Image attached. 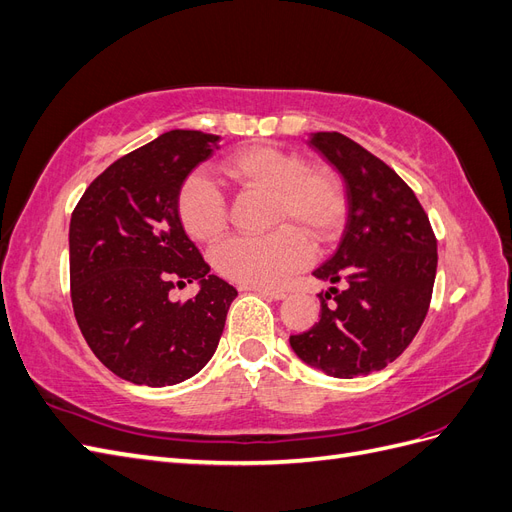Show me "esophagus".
Returning a JSON list of instances; mask_svg holds the SVG:
<instances>
[{
  "label": "esophagus",
  "mask_w": 512,
  "mask_h": 512,
  "mask_svg": "<svg viewBox=\"0 0 512 512\" xmlns=\"http://www.w3.org/2000/svg\"><path fill=\"white\" fill-rule=\"evenodd\" d=\"M243 290H254V292H260L265 294V297L269 299H275V301H282L288 297L286 290H277V288H262V286H243Z\"/></svg>",
  "instance_id": "esophagus-1"
}]
</instances>
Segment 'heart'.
Instances as JSON below:
<instances>
[{
    "label": "heart",
    "instance_id": "obj_1",
    "mask_svg": "<svg viewBox=\"0 0 512 512\" xmlns=\"http://www.w3.org/2000/svg\"><path fill=\"white\" fill-rule=\"evenodd\" d=\"M224 175L243 188L271 194V226L265 237H235L213 252V265L243 286H277L312 260V245L335 241L346 224V192L333 170L307 166L299 153L273 145H250L222 162ZM177 213L196 241L222 237L228 222L224 194L205 173L183 179Z\"/></svg>",
    "mask_w": 512,
    "mask_h": 512
}]
</instances>
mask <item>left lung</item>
Segmentation results:
<instances>
[{
  "mask_svg": "<svg viewBox=\"0 0 512 512\" xmlns=\"http://www.w3.org/2000/svg\"><path fill=\"white\" fill-rule=\"evenodd\" d=\"M318 149L342 175L348 222L318 280L320 320L290 346L333 378L367 376L404 352L427 316L438 269V241L408 183L374 153L339 132H314ZM332 303L329 304L328 301Z\"/></svg>",
  "mask_w": 512,
  "mask_h": 512,
  "instance_id": "left-lung-1",
  "label": "left lung"
}]
</instances>
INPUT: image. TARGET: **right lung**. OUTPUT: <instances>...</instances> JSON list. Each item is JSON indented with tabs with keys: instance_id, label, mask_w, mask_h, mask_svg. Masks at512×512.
<instances>
[{
	"instance_id": "add662e5",
	"label": "right lung",
	"mask_w": 512,
	"mask_h": 512,
	"mask_svg": "<svg viewBox=\"0 0 512 512\" xmlns=\"http://www.w3.org/2000/svg\"><path fill=\"white\" fill-rule=\"evenodd\" d=\"M218 141L198 130L164 132L108 166L72 211L74 316L91 352L128 382L179 384L218 348L237 290L209 275L177 213L183 179ZM194 279V300L167 297Z\"/></svg>"
}]
</instances>
